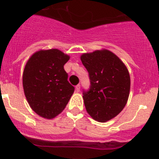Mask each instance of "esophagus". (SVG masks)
I'll return each instance as SVG.
<instances>
[{"label":"esophagus","instance_id":"obj_1","mask_svg":"<svg viewBox=\"0 0 159 159\" xmlns=\"http://www.w3.org/2000/svg\"><path fill=\"white\" fill-rule=\"evenodd\" d=\"M75 91H76L77 93H79V92L80 91V85L78 84V85H76V86H75Z\"/></svg>","mask_w":159,"mask_h":159}]
</instances>
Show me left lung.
<instances>
[{
  "label": "left lung",
  "mask_w": 159,
  "mask_h": 159,
  "mask_svg": "<svg viewBox=\"0 0 159 159\" xmlns=\"http://www.w3.org/2000/svg\"><path fill=\"white\" fill-rule=\"evenodd\" d=\"M90 80L89 90H83L87 112L97 121L105 122L118 115L125 106L130 77L118 57L107 50L81 55Z\"/></svg>",
  "instance_id": "left-lung-1"
}]
</instances>
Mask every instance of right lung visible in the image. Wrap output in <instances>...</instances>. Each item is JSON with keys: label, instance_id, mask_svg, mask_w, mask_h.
<instances>
[{"label": "right lung", "instance_id": "right-lung-1", "mask_svg": "<svg viewBox=\"0 0 159 159\" xmlns=\"http://www.w3.org/2000/svg\"><path fill=\"white\" fill-rule=\"evenodd\" d=\"M68 55L57 49L34 53L27 62L23 89L30 106L38 115L52 119L66 107L75 88L67 80L63 66Z\"/></svg>", "mask_w": 159, "mask_h": 159}]
</instances>
